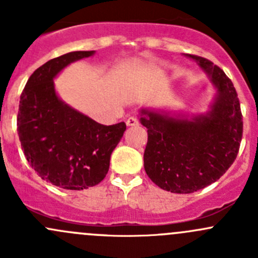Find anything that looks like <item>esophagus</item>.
I'll return each mask as SVG.
<instances>
[{
	"label": "esophagus",
	"instance_id": "esophagus-1",
	"mask_svg": "<svg viewBox=\"0 0 258 258\" xmlns=\"http://www.w3.org/2000/svg\"><path fill=\"white\" fill-rule=\"evenodd\" d=\"M126 124L130 127H134V126H137L139 124V119L136 118V117H128L126 121Z\"/></svg>",
	"mask_w": 258,
	"mask_h": 258
}]
</instances>
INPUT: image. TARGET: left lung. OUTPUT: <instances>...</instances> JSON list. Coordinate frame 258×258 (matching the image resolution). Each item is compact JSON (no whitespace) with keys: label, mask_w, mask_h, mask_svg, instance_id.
<instances>
[{"label":"left lung","mask_w":258,"mask_h":258,"mask_svg":"<svg viewBox=\"0 0 258 258\" xmlns=\"http://www.w3.org/2000/svg\"><path fill=\"white\" fill-rule=\"evenodd\" d=\"M186 56L199 62L217 88L211 110L192 119L142 110L140 118L148 135L146 173L153 183L173 194H192L217 181L237 157L243 132L232 81L209 59Z\"/></svg>","instance_id":"left-lung-1"}]
</instances>
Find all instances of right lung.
Returning <instances> with one entry per match:
<instances>
[{"label":"right lung","mask_w":258,"mask_h":258,"mask_svg":"<svg viewBox=\"0 0 258 258\" xmlns=\"http://www.w3.org/2000/svg\"><path fill=\"white\" fill-rule=\"evenodd\" d=\"M93 53L75 51L49 59L31 75L21 93L17 131L26 160L38 176L64 189L80 191L100 183L126 131L124 122L101 124L56 95L57 74Z\"/></svg>","instance_id":"obj_1"}]
</instances>
